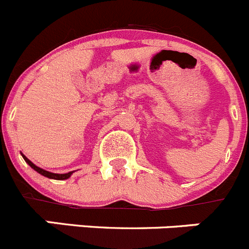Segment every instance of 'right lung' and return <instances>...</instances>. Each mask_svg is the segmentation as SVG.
Wrapping results in <instances>:
<instances>
[{"instance_id":"right-lung-1","label":"right lung","mask_w":249,"mask_h":249,"mask_svg":"<svg viewBox=\"0 0 249 249\" xmlns=\"http://www.w3.org/2000/svg\"><path fill=\"white\" fill-rule=\"evenodd\" d=\"M22 157H23V159H24V161L27 162V163L29 164V166L32 167V168L34 169V171H36V172H38L39 174H41V176H44V177H46V178H50V179H56V180H64V179H69V178L71 177V176H72V173H73V172H75V171H72V172H69V173H64V174H59V173H51V172H49V171H45V169H43V168H40V167L36 166V164H34L33 162L30 161V160H28L27 157H25L24 155H23V153H22Z\"/></svg>"}]
</instances>
